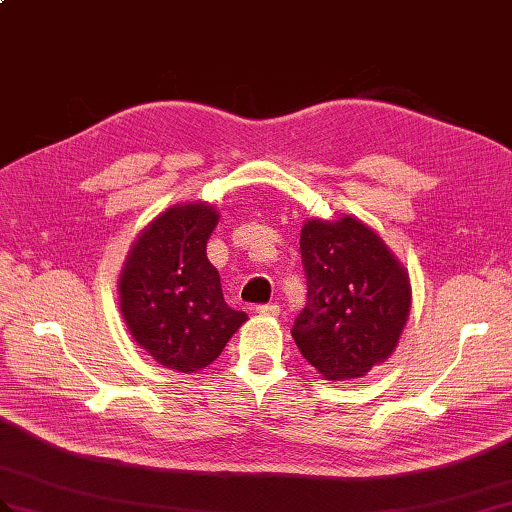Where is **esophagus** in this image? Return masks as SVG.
I'll return each mask as SVG.
<instances>
[{"label": "esophagus", "mask_w": 512, "mask_h": 512, "mask_svg": "<svg viewBox=\"0 0 512 512\" xmlns=\"http://www.w3.org/2000/svg\"><path fill=\"white\" fill-rule=\"evenodd\" d=\"M256 313H260V315H267V317H278V315H280V306H278V304H263V306H256Z\"/></svg>", "instance_id": "34e87169"}]
</instances>
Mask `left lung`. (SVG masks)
Segmentation results:
<instances>
[{
  "label": "left lung",
  "instance_id": "8db88e82",
  "mask_svg": "<svg viewBox=\"0 0 512 512\" xmlns=\"http://www.w3.org/2000/svg\"><path fill=\"white\" fill-rule=\"evenodd\" d=\"M308 302L293 323L299 352L326 380H354L395 350L410 313V280L363 221L310 219L299 236Z\"/></svg>",
  "mask_w": 512,
  "mask_h": 512
}]
</instances>
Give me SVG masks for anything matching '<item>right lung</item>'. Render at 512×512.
Here are the masks:
<instances>
[{
	"instance_id": "add662e5",
	"label": "right lung",
	"mask_w": 512,
	"mask_h": 512,
	"mask_svg": "<svg viewBox=\"0 0 512 512\" xmlns=\"http://www.w3.org/2000/svg\"><path fill=\"white\" fill-rule=\"evenodd\" d=\"M217 221L215 206H171L139 234L121 269L119 306L132 339L173 371L208 367L247 321L223 302L206 256Z\"/></svg>"
}]
</instances>
